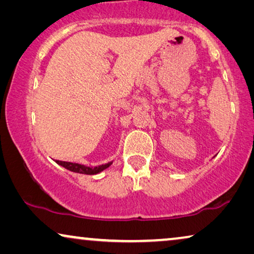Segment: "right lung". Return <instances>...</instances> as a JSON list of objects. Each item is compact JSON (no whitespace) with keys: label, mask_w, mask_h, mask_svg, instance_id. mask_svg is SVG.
I'll use <instances>...</instances> for the list:
<instances>
[{"label":"right lung","mask_w":254,"mask_h":254,"mask_svg":"<svg viewBox=\"0 0 254 254\" xmlns=\"http://www.w3.org/2000/svg\"><path fill=\"white\" fill-rule=\"evenodd\" d=\"M59 165L64 166L69 171L77 172V173H83V175H97V173L104 171V170L109 168V166L112 164V162L107 163V164H103L99 166H95V168H90V166H85L83 164H78V163H71V162H62V161H57Z\"/></svg>","instance_id":"obj_1"}]
</instances>
